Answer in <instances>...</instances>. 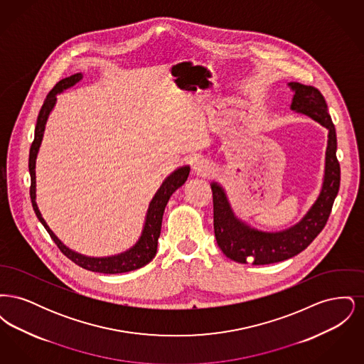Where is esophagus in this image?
Returning <instances> with one entry per match:
<instances>
[{"instance_id":"obj_1","label":"esophagus","mask_w":364,"mask_h":364,"mask_svg":"<svg viewBox=\"0 0 364 364\" xmlns=\"http://www.w3.org/2000/svg\"><path fill=\"white\" fill-rule=\"evenodd\" d=\"M193 171L200 176H208L213 171V166L206 159H198L193 164Z\"/></svg>"}]
</instances>
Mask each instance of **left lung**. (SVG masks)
<instances>
[{
  "label": "left lung",
  "instance_id": "obj_1",
  "mask_svg": "<svg viewBox=\"0 0 364 364\" xmlns=\"http://www.w3.org/2000/svg\"><path fill=\"white\" fill-rule=\"evenodd\" d=\"M289 86L294 91L291 105L292 110L310 116L329 129L323 187L315 205L297 225L284 232L267 233L251 229L240 223L233 215L224 190L213 183L215 240L229 259L239 263H247V260L252 259L254 264H270L289 259L306 250L326 225L340 188V164L336 156L337 136L326 101L315 87L297 82H291Z\"/></svg>",
  "mask_w": 364,
  "mask_h": 364
}]
</instances>
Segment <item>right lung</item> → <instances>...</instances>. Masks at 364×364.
<instances>
[{
  "label": "right lung",
  "instance_id": "right-lung-1",
  "mask_svg": "<svg viewBox=\"0 0 364 364\" xmlns=\"http://www.w3.org/2000/svg\"><path fill=\"white\" fill-rule=\"evenodd\" d=\"M82 77H83L82 73H76V75H72L70 77H65V79L60 80L50 90V92L48 94L45 102H43L42 107H41V112H39L38 120H36V127H35L34 141H33L31 149H30V159H28V169H30V174H31L30 196H31L33 208H34L35 214H36L38 220L42 223V225L45 226V229L50 235L53 242H55V245L60 248V251L68 259L75 262L77 266H80V267H83L86 270H90V272H95V273H104V274L127 273V272L136 270L139 267L147 264L150 260L156 257V244H158V237L161 235L164 210L166 208V203H168V200L172 196L174 191L180 188L187 181V177L190 174V168L184 166V168L177 169L174 173L171 174L162 183L161 188L158 190L156 196L153 198V200H151V203L149 206L147 217H146V224H144L141 237L139 239L136 245L132 247L129 251L120 254L117 257H110V258H88V257L76 254V252L70 251V248H67L63 242L55 237V235L49 229V226L46 225L45 220L42 218L39 210L36 208V203H35V159H36V154H38L41 141H42V138H43L45 124L48 122L49 113L52 112L53 106H54L55 100H57L55 95L58 92H61L63 90H65L68 87L76 85L77 82H80Z\"/></svg>",
  "mask_w": 364,
  "mask_h": 364
}]
</instances>
